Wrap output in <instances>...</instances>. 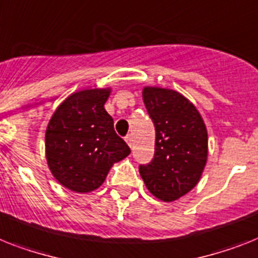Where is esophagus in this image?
<instances>
[{
  "mask_svg": "<svg viewBox=\"0 0 258 258\" xmlns=\"http://www.w3.org/2000/svg\"><path fill=\"white\" fill-rule=\"evenodd\" d=\"M125 141H126V144L129 145V146H131V148H132V144H133V138H132L131 134H129V136H126V137H125Z\"/></svg>",
  "mask_w": 258,
  "mask_h": 258,
  "instance_id": "1",
  "label": "esophagus"
}]
</instances>
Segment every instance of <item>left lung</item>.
Segmentation results:
<instances>
[{
  "mask_svg": "<svg viewBox=\"0 0 258 258\" xmlns=\"http://www.w3.org/2000/svg\"><path fill=\"white\" fill-rule=\"evenodd\" d=\"M142 97L155 126V153L152 162L140 166V174L159 201H178L201 180L207 127L197 106L174 89L145 87Z\"/></svg>",
  "mask_w": 258,
  "mask_h": 258,
  "instance_id": "left-lung-1",
  "label": "left lung"
}]
</instances>
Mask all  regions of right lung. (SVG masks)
<instances>
[{
    "instance_id": "add662e5",
    "label": "right lung",
    "mask_w": 258,
    "mask_h": 258,
    "mask_svg": "<svg viewBox=\"0 0 258 258\" xmlns=\"http://www.w3.org/2000/svg\"><path fill=\"white\" fill-rule=\"evenodd\" d=\"M110 92L112 88L78 91L50 118L46 159L51 174L68 190L84 194L99 188L110 167L131 154L104 108Z\"/></svg>"
}]
</instances>
